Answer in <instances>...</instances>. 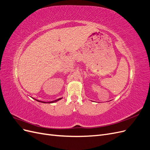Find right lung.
Returning <instances> with one entry per match:
<instances>
[{
    "mask_svg": "<svg viewBox=\"0 0 150 150\" xmlns=\"http://www.w3.org/2000/svg\"><path fill=\"white\" fill-rule=\"evenodd\" d=\"M62 98H59V99H56V100H54V101H47V102H45V101H39V100H37V99H35L36 101H38V102H40V103H56L58 101L61 100V99H62Z\"/></svg>",
    "mask_w": 150,
    "mask_h": 150,
    "instance_id": "right-lung-1",
    "label": "right lung"
}]
</instances>
